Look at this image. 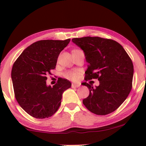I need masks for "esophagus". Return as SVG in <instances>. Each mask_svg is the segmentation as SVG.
Here are the masks:
<instances>
[{
    "instance_id": "obj_1",
    "label": "esophagus",
    "mask_w": 146,
    "mask_h": 146,
    "mask_svg": "<svg viewBox=\"0 0 146 146\" xmlns=\"http://www.w3.org/2000/svg\"><path fill=\"white\" fill-rule=\"evenodd\" d=\"M71 86L73 87V88H78V87L80 86V84H74V83H73L71 84Z\"/></svg>"
}]
</instances>
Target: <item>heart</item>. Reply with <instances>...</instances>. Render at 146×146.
I'll list each match as a JSON object with an SVG mask.
<instances>
[{
	"mask_svg": "<svg viewBox=\"0 0 146 146\" xmlns=\"http://www.w3.org/2000/svg\"><path fill=\"white\" fill-rule=\"evenodd\" d=\"M79 75H80V71H77V70L67 71L64 73V76L65 78L71 80H76L78 78Z\"/></svg>",
	"mask_w": 146,
	"mask_h": 146,
	"instance_id": "1",
	"label": "heart"
}]
</instances>
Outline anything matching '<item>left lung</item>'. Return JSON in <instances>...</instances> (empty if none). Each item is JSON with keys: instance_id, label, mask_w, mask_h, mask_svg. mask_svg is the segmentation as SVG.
I'll use <instances>...</instances> for the list:
<instances>
[{"instance_id": "obj_1", "label": "left lung", "mask_w": 146, "mask_h": 146, "mask_svg": "<svg viewBox=\"0 0 146 146\" xmlns=\"http://www.w3.org/2000/svg\"><path fill=\"white\" fill-rule=\"evenodd\" d=\"M73 42L84 52L89 64L85 80L98 79L95 88L82 83L89 90L83 104L91 113L106 115L117 110L128 96L132 86L134 68L132 60L119 43L100 37L73 38Z\"/></svg>"}]
</instances>
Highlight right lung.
<instances>
[{"label": "right lung", "mask_w": 146, "mask_h": 146, "mask_svg": "<svg viewBox=\"0 0 146 146\" xmlns=\"http://www.w3.org/2000/svg\"><path fill=\"white\" fill-rule=\"evenodd\" d=\"M71 39L43 40L25 48L15 61L11 80L15 98L23 110L31 117L44 119L58 110L64 90L71 86L66 79L59 78L54 86H46V75L56 68L60 52Z\"/></svg>", "instance_id": "add662e5"}]
</instances>
